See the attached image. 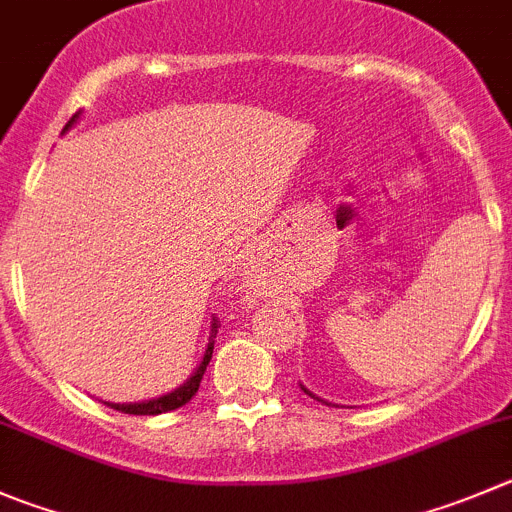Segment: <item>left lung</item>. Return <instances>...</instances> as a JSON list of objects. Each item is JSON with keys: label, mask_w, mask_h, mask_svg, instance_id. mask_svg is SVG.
Returning a JSON list of instances; mask_svg holds the SVG:
<instances>
[{"label": "left lung", "mask_w": 512, "mask_h": 512, "mask_svg": "<svg viewBox=\"0 0 512 512\" xmlns=\"http://www.w3.org/2000/svg\"><path fill=\"white\" fill-rule=\"evenodd\" d=\"M303 391H305V394H308V396H313V399H318V396H315V394H310V391L305 389V386H303Z\"/></svg>", "instance_id": "8db88e82"}]
</instances>
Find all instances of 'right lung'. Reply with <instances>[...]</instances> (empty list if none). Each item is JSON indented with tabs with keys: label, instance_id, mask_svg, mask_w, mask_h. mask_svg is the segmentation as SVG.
I'll return each mask as SVG.
<instances>
[{
	"label": "right lung",
	"instance_id": "right-lung-1",
	"mask_svg": "<svg viewBox=\"0 0 512 512\" xmlns=\"http://www.w3.org/2000/svg\"><path fill=\"white\" fill-rule=\"evenodd\" d=\"M75 121H78V113L70 118L68 126L62 128V133L68 131ZM214 338H217V321H212V333H209V343H207V351H204L202 364H199L197 371L191 374V379H186V384H181L179 389H174L171 394L159 396V399L138 401V404H111V401H105V404H108L111 409H118V412H123V414H164V412H171V409L184 407L186 401H191V396L199 391V384H202V376H204V371H207L209 358H212V351H214Z\"/></svg>",
	"mask_w": 512,
	"mask_h": 512
}]
</instances>
